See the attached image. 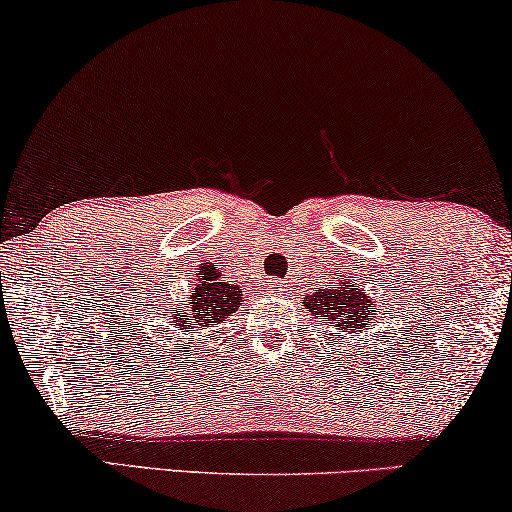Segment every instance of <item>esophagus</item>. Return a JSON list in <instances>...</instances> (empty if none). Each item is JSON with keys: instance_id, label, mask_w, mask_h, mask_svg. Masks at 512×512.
Segmentation results:
<instances>
[{"instance_id": "34e87169", "label": "esophagus", "mask_w": 512, "mask_h": 512, "mask_svg": "<svg viewBox=\"0 0 512 512\" xmlns=\"http://www.w3.org/2000/svg\"><path fill=\"white\" fill-rule=\"evenodd\" d=\"M265 291H270V293H279V291H284V289H282V282H279V279H270L268 286H265Z\"/></svg>"}]
</instances>
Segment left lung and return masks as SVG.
I'll list each match as a JSON object with an SVG mask.
<instances>
[{
  "instance_id": "1",
  "label": "left lung",
  "mask_w": 512,
  "mask_h": 512,
  "mask_svg": "<svg viewBox=\"0 0 512 512\" xmlns=\"http://www.w3.org/2000/svg\"><path fill=\"white\" fill-rule=\"evenodd\" d=\"M305 310L314 319L324 321V324L340 326V333H356L359 328H368L373 324L375 303L363 289H354L352 282L340 279L338 284L331 282L328 289L314 291L312 296L303 300Z\"/></svg>"
}]
</instances>
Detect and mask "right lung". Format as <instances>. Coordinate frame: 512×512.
I'll use <instances>...</instances> for the list:
<instances>
[{
  "mask_svg": "<svg viewBox=\"0 0 512 512\" xmlns=\"http://www.w3.org/2000/svg\"><path fill=\"white\" fill-rule=\"evenodd\" d=\"M198 282H195V291L191 300H181L186 305L184 310L172 307V326L177 331L188 333L186 328H209L216 326L219 321H226L237 312L242 305V289L235 284H228L221 279V272L212 268V265H202L195 272Z\"/></svg>",
  "mask_w": 512,
  "mask_h": 512,
  "instance_id": "1",
  "label": "right lung"
}]
</instances>
